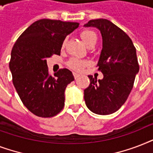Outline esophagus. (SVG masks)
<instances>
[{"mask_svg":"<svg viewBox=\"0 0 153 153\" xmlns=\"http://www.w3.org/2000/svg\"><path fill=\"white\" fill-rule=\"evenodd\" d=\"M73 74H74V77L75 79H77L79 77V74H77V73H73Z\"/></svg>","mask_w":153,"mask_h":153,"instance_id":"1","label":"esophagus"}]
</instances>
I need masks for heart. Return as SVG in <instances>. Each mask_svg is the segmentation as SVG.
I'll return each mask as SVG.
<instances>
[{"instance_id": "obj_1", "label": "heart", "mask_w": 153, "mask_h": 153, "mask_svg": "<svg viewBox=\"0 0 153 153\" xmlns=\"http://www.w3.org/2000/svg\"><path fill=\"white\" fill-rule=\"evenodd\" d=\"M80 36H81L82 39L83 40L84 43L87 46H89L91 44L96 43L97 39H98L97 34L94 31L90 29H85L83 31H82L81 33H80ZM66 41H67V39H65L63 43H62V48L65 46ZM67 64H68L70 68H71V69L74 70V71H80L83 69L84 67L88 66L90 64V62H89L88 60L80 59H78V58H71L69 60V62H68Z\"/></svg>"}]
</instances>
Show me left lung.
<instances>
[{"mask_svg":"<svg viewBox=\"0 0 153 153\" xmlns=\"http://www.w3.org/2000/svg\"><path fill=\"white\" fill-rule=\"evenodd\" d=\"M85 27H95L102 36L98 62L102 80L89 75L90 86L84 90L86 106L94 114H111L127 100L139 71L136 48L126 32L106 19L91 20Z\"/></svg>","mask_w":153,"mask_h":153,"instance_id":"obj_1","label":"left lung"}]
</instances>
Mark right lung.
Returning a JSON list of instances; mask_svg holds the SVG:
<instances>
[{
    "instance_id": "right-lung-1",
    "label": "right lung",
    "mask_w": 153,
    "mask_h": 153,
    "mask_svg": "<svg viewBox=\"0 0 153 153\" xmlns=\"http://www.w3.org/2000/svg\"><path fill=\"white\" fill-rule=\"evenodd\" d=\"M79 23L42 19L31 25L16 41L9 62L13 82L23 104L41 117L55 116L64 106L65 89L74 81L71 71L49 74L47 58L60 55L67 35Z\"/></svg>"
}]
</instances>
